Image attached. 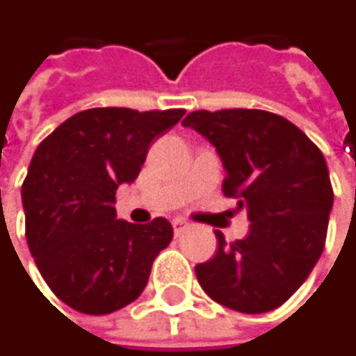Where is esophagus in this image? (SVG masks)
Instances as JSON below:
<instances>
[{
    "label": "esophagus",
    "instance_id": "34e87169",
    "mask_svg": "<svg viewBox=\"0 0 356 356\" xmlns=\"http://www.w3.org/2000/svg\"><path fill=\"white\" fill-rule=\"evenodd\" d=\"M188 221L186 219H172V229H175V236H181L186 229H188Z\"/></svg>",
    "mask_w": 356,
    "mask_h": 356
}]
</instances>
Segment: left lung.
Instances as JSON below:
<instances>
[{"instance_id":"left-lung-1","label":"left lung","mask_w":356,"mask_h":356,"mask_svg":"<svg viewBox=\"0 0 356 356\" xmlns=\"http://www.w3.org/2000/svg\"><path fill=\"white\" fill-rule=\"evenodd\" d=\"M219 152L223 194L246 209L250 232L196 267L202 290L240 313L282 307L317 265L334 204L321 149L288 118L267 110H196L184 118Z\"/></svg>"}]
</instances>
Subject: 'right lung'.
Returning <instances> with one entry per match:
<instances>
[{
	"label": "right lung",
	"mask_w": 356,
	"mask_h": 356,
	"mask_svg": "<svg viewBox=\"0 0 356 356\" xmlns=\"http://www.w3.org/2000/svg\"><path fill=\"white\" fill-rule=\"evenodd\" d=\"M184 114L89 108L39 143L22 184L26 242L41 277L70 309L108 315L143 292L172 227L162 217L118 221L112 204L118 186L135 181L149 143Z\"/></svg>",
	"instance_id": "1"
}]
</instances>
